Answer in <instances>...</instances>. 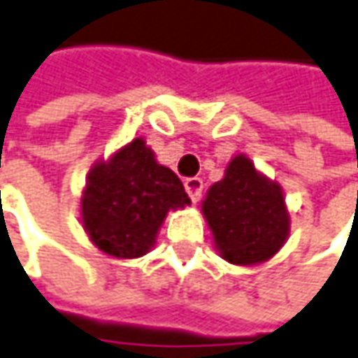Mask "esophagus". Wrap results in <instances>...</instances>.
Returning <instances> with one entry per match:
<instances>
[{
	"label": "esophagus",
	"instance_id": "34e87169",
	"mask_svg": "<svg viewBox=\"0 0 358 358\" xmlns=\"http://www.w3.org/2000/svg\"><path fill=\"white\" fill-rule=\"evenodd\" d=\"M184 188H186V192H188V196H190L192 202H199L200 196H202L204 184H202L200 178H186L184 180Z\"/></svg>",
	"mask_w": 358,
	"mask_h": 358
}]
</instances>
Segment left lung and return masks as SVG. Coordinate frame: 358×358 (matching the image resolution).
<instances>
[{
  "instance_id": "obj_1",
  "label": "left lung",
  "mask_w": 358,
  "mask_h": 358,
  "mask_svg": "<svg viewBox=\"0 0 358 358\" xmlns=\"http://www.w3.org/2000/svg\"><path fill=\"white\" fill-rule=\"evenodd\" d=\"M202 215L222 259L255 265L271 259L289 235V213L278 182L259 174L247 156H235L202 200Z\"/></svg>"
}]
</instances>
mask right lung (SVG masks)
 Returning a JSON list of instances; mask_svg holds the SVG:
<instances>
[{
    "instance_id": "right-lung-1",
    "label": "right lung",
    "mask_w": 358,
    "mask_h": 358,
    "mask_svg": "<svg viewBox=\"0 0 358 358\" xmlns=\"http://www.w3.org/2000/svg\"><path fill=\"white\" fill-rule=\"evenodd\" d=\"M186 204L190 199L178 176L136 137L91 168L80 219L96 249L117 259H136L154 247L168 210Z\"/></svg>"
}]
</instances>
